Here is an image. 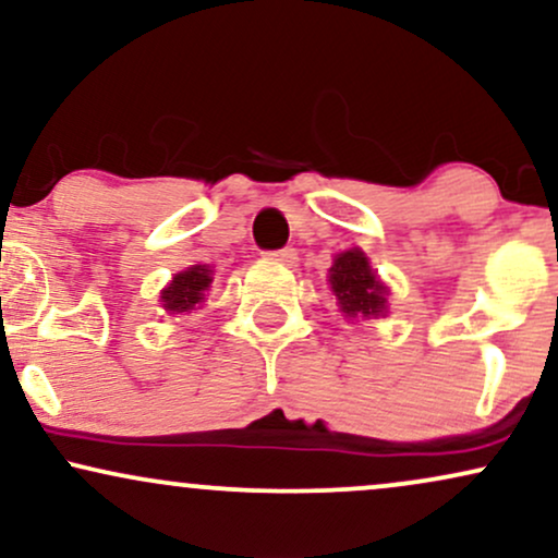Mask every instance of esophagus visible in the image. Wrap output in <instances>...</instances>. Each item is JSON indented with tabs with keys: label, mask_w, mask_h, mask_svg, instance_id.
Masks as SVG:
<instances>
[{
	"label": "esophagus",
	"mask_w": 558,
	"mask_h": 558,
	"mask_svg": "<svg viewBox=\"0 0 558 558\" xmlns=\"http://www.w3.org/2000/svg\"><path fill=\"white\" fill-rule=\"evenodd\" d=\"M270 257L283 262V265H296L299 262V254H296V250H291V246H286V250H278V252H270Z\"/></svg>",
	"instance_id": "esophagus-1"
}]
</instances>
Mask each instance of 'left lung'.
<instances>
[{
	"mask_svg": "<svg viewBox=\"0 0 558 558\" xmlns=\"http://www.w3.org/2000/svg\"><path fill=\"white\" fill-rule=\"evenodd\" d=\"M330 288L348 319H377L387 314V286L377 278L361 250L340 252L330 267Z\"/></svg>",
	"mask_w": 558,
	"mask_h": 558,
	"instance_id": "obj_1",
	"label": "left lung"
}]
</instances>
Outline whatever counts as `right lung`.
Listing matches in <instances>:
<instances>
[{
	"label": "right lung",
	"instance_id": "1",
	"mask_svg": "<svg viewBox=\"0 0 558 558\" xmlns=\"http://www.w3.org/2000/svg\"><path fill=\"white\" fill-rule=\"evenodd\" d=\"M213 270L207 265H192L186 270L173 275L169 286L160 291V301L169 314H186L194 306L205 301V293L210 291Z\"/></svg>",
	"mask_w": 558,
	"mask_h": 558
}]
</instances>
